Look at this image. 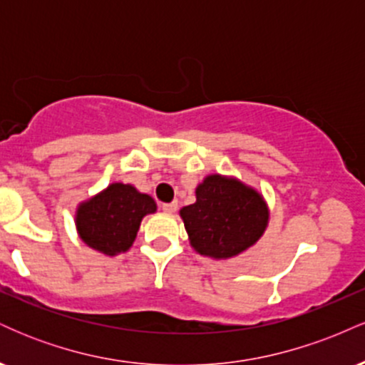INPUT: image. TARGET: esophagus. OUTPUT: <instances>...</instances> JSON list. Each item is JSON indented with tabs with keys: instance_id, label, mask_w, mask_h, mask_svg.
<instances>
[{
	"instance_id": "34e87169",
	"label": "esophagus",
	"mask_w": 365,
	"mask_h": 365,
	"mask_svg": "<svg viewBox=\"0 0 365 365\" xmlns=\"http://www.w3.org/2000/svg\"><path fill=\"white\" fill-rule=\"evenodd\" d=\"M177 207H178V202H170V204H163L161 206V209L163 211L166 212V215H173L175 211H177Z\"/></svg>"
}]
</instances>
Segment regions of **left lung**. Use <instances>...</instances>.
<instances>
[{
	"mask_svg": "<svg viewBox=\"0 0 365 365\" xmlns=\"http://www.w3.org/2000/svg\"><path fill=\"white\" fill-rule=\"evenodd\" d=\"M188 240L200 255L230 259L245 252L266 232L269 209L252 187L235 177L207 175L195 188V202L180 209Z\"/></svg>",
	"mask_w": 365,
	"mask_h": 365,
	"instance_id": "obj_1",
	"label": "left lung"
}]
</instances>
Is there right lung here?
<instances>
[{"mask_svg":"<svg viewBox=\"0 0 365 365\" xmlns=\"http://www.w3.org/2000/svg\"><path fill=\"white\" fill-rule=\"evenodd\" d=\"M156 202L130 183H111L78 204L75 226L81 240L104 255L127 252L135 240L142 217L156 212Z\"/></svg>","mask_w":365,"mask_h":365,"instance_id":"obj_1","label":"right lung"}]
</instances>
